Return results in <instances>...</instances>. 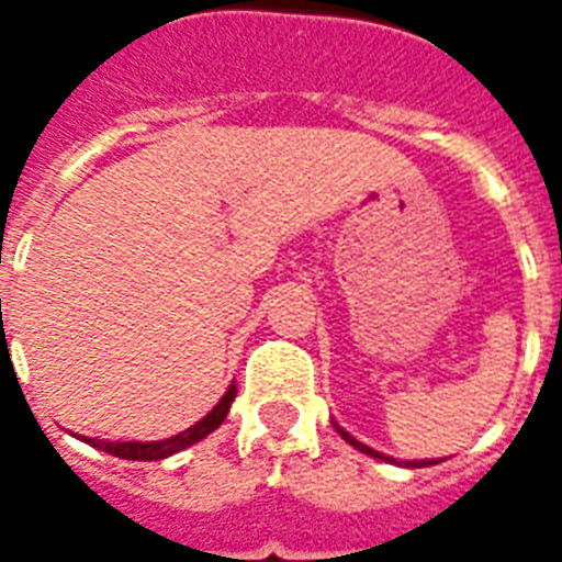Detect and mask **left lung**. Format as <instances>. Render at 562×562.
<instances>
[{
  "instance_id": "left-lung-1",
  "label": "left lung",
  "mask_w": 562,
  "mask_h": 562,
  "mask_svg": "<svg viewBox=\"0 0 562 562\" xmlns=\"http://www.w3.org/2000/svg\"><path fill=\"white\" fill-rule=\"evenodd\" d=\"M333 426H335V431H338V435H341L344 440H347V443H350V446H356V449H359V452L370 454V458H379V461L396 463V467H431V463H440V461H443V458H440V461H435V458H428V461H396V458H391V454H384V452H375V449H370L368 443H361V440H356V437H352L350 431H344V428L338 426V423H335V419H333Z\"/></svg>"
}]
</instances>
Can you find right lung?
I'll return each instance as SVG.
<instances>
[{
  "label": "right lung",
  "instance_id": "add662e5",
  "mask_svg": "<svg viewBox=\"0 0 562 562\" xmlns=\"http://www.w3.org/2000/svg\"><path fill=\"white\" fill-rule=\"evenodd\" d=\"M233 400H236V384H229L227 393L221 396L218 405H215L206 417L198 419L192 428L180 431V435L166 437V440H99V437H81V440L83 443L95 446V449H101V452L113 454V458H122V461H162V458H171V454L183 452V449L194 446L206 435H212V431L227 419Z\"/></svg>",
  "mask_w": 562,
  "mask_h": 562
}]
</instances>
